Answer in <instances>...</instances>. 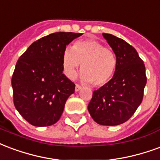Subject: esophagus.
Returning a JSON list of instances; mask_svg holds the SVG:
<instances>
[{
    "label": "esophagus",
    "instance_id": "1",
    "mask_svg": "<svg viewBox=\"0 0 160 160\" xmlns=\"http://www.w3.org/2000/svg\"><path fill=\"white\" fill-rule=\"evenodd\" d=\"M81 88H82V87H81V86H80V85L77 84V85H76V87H75V91L76 92L79 91V90H80Z\"/></svg>",
    "mask_w": 160,
    "mask_h": 160
}]
</instances>
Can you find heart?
Masks as SVG:
<instances>
[{
  "label": "heart",
  "instance_id": "heart-1",
  "mask_svg": "<svg viewBox=\"0 0 160 160\" xmlns=\"http://www.w3.org/2000/svg\"><path fill=\"white\" fill-rule=\"evenodd\" d=\"M82 64V81L101 87L109 82L116 69L117 60L114 53L94 39L75 42L72 48L63 53V66L70 78H73Z\"/></svg>",
  "mask_w": 160,
  "mask_h": 160
}]
</instances>
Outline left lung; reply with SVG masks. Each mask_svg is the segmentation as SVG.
I'll list each match as a JSON object with an SVG mask.
<instances>
[{
    "label": "left lung",
    "instance_id": "1",
    "mask_svg": "<svg viewBox=\"0 0 160 160\" xmlns=\"http://www.w3.org/2000/svg\"><path fill=\"white\" fill-rule=\"evenodd\" d=\"M102 35L113 50L117 65L109 82L93 92L88 110L97 123L114 126L129 120L142 103L146 69L131 45L113 35Z\"/></svg>",
    "mask_w": 160,
    "mask_h": 160
}]
</instances>
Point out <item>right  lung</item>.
<instances>
[{"instance_id":"right-lung-1","label":"right lung","mask_w":160,"mask_h":160,"mask_svg":"<svg viewBox=\"0 0 160 160\" xmlns=\"http://www.w3.org/2000/svg\"><path fill=\"white\" fill-rule=\"evenodd\" d=\"M82 33L56 32L36 41L19 57L12 78L13 103L27 122L50 126L60 118L75 84L63 74V53Z\"/></svg>"}]
</instances>
